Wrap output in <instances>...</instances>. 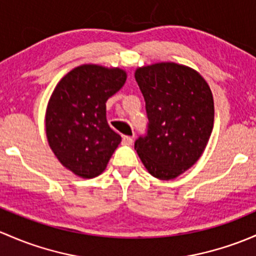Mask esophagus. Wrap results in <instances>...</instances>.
Segmentation results:
<instances>
[{
  "mask_svg": "<svg viewBox=\"0 0 256 256\" xmlns=\"http://www.w3.org/2000/svg\"><path fill=\"white\" fill-rule=\"evenodd\" d=\"M134 140L131 136H122V144H132Z\"/></svg>",
  "mask_w": 256,
  "mask_h": 256,
  "instance_id": "34e87169",
  "label": "esophagus"
}]
</instances>
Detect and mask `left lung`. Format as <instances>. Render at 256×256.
<instances>
[{
  "mask_svg": "<svg viewBox=\"0 0 256 256\" xmlns=\"http://www.w3.org/2000/svg\"><path fill=\"white\" fill-rule=\"evenodd\" d=\"M135 78L148 118L135 150L153 176L174 179L206 148L214 120L211 90L198 72L174 62L137 68Z\"/></svg>",
  "mask_w": 256,
  "mask_h": 256,
  "instance_id": "1",
  "label": "left lung"
}]
</instances>
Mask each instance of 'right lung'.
<instances>
[{
  "mask_svg": "<svg viewBox=\"0 0 256 256\" xmlns=\"http://www.w3.org/2000/svg\"><path fill=\"white\" fill-rule=\"evenodd\" d=\"M125 71L83 64L70 71L54 90L45 128L49 144L64 166L76 176L104 172L121 137L106 121V100L121 90Z\"/></svg>",
  "mask_w": 256,
  "mask_h": 256,
  "instance_id": "right-lung-1",
  "label": "right lung"
}]
</instances>
